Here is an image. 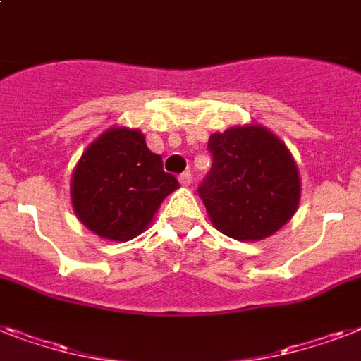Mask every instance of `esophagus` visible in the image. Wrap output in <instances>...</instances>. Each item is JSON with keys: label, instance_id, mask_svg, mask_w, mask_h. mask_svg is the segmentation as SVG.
<instances>
[{"label": "esophagus", "instance_id": "1", "mask_svg": "<svg viewBox=\"0 0 361 361\" xmlns=\"http://www.w3.org/2000/svg\"><path fill=\"white\" fill-rule=\"evenodd\" d=\"M180 183L183 187H189L190 183H192V174H190V172H183V174L180 176Z\"/></svg>", "mask_w": 361, "mask_h": 361}]
</instances>
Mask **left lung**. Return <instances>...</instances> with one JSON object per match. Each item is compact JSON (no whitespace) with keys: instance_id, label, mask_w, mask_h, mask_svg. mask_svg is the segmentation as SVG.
I'll list each match as a JSON object with an SVG mask.
<instances>
[{"instance_id":"8db88e82","label":"left lung","mask_w":361,"mask_h":361,"mask_svg":"<svg viewBox=\"0 0 361 361\" xmlns=\"http://www.w3.org/2000/svg\"><path fill=\"white\" fill-rule=\"evenodd\" d=\"M213 165L198 195L209 221L235 241L276 233L300 204V176L291 152L262 124L233 126L207 142Z\"/></svg>"}]
</instances>
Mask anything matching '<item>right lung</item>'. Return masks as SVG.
<instances>
[{
    "mask_svg": "<svg viewBox=\"0 0 361 361\" xmlns=\"http://www.w3.org/2000/svg\"><path fill=\"white\" fill-rule=\"evenodd\" d=\"M180 189L148 150L142 131L114 126L92 140L78 161L70 198L75 215L96 235L130 241L154 221L161 202Z\"/></svg>",
    "mask_w": 361,
    "mask_h": 361,
    "instance_id": "1",
    "label": "right lung"
}]
</instances>
